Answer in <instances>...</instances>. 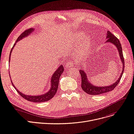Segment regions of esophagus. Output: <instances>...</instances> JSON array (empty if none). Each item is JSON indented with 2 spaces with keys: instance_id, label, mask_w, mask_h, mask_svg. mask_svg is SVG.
I'll use <instances>...</instances> for the list:
<instances>
[{
  "instance_id": "34e87169",
  "label": "esophagus",
  "mask_w": 134,
  "mask_h": 134,
  "mask_svg": "<svg viewBox=\"0 0 134 134\" xmlns=\"http://www.w3.org/2000/svg\"><path fill=\"white\" fill-rule=\"evenodd\" d=\"M73 65V62L71 61H68L66 63L65 67H66V68H71V67H72Z\"/></svg>"
}]
</instances>
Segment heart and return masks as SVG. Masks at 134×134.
Wrapping results in <instances>:
<instances>
[{
  "label": "heart",
  "instance_id": "heart-1",
  "mask_svg": "<svg viewBox=\"0 0 134 134\" xmlns=\"http://www.w3.org/2000/svg\"><path fill=\"white\" fill-rule=\"evenodd\" d=\"M85 36L83 32H79L75 34L74 41L78 44L80 43L75 51V55L78 57H85L89 53L91 46V39L89 36Z\"/></svg>",
  "mask_w": 134,
  "mask_h": 134
}]
</instances>
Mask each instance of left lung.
Wrapping results in <instances>:
<instances>
[{
    "label": "left lung",
    "instance_id": "left-lung-1",
    "mask_svg": "<svg viewBox=\"0 0 134 134\" xmlns=\"http://www.w3.org/2000/svg\"><path fill=\"white\" fill-rule=\"evenodd\" d=\"M106 43H110L114 44L115 47L117 48L118 51L119 52V55L120 58V60L121 61V62L123 63V69L121 71V73L120 75V76L118 78V79L115 81V82L110 85L107 86H95L94 85L91 84L90 81L88 80V77L86 76V74L84 72L83 69H81L79 70V72L81 75V87L84 91H85L87 94L91 95H100L102 94H104L109 91H111L113 90L117 85L118 84L119 82L120 81V80L122 77V75L124 72V59L123 57V51H122V47L121 44L119 42V39L114 36V35L110 33L109 31H107V36H106Z\"/></svg>",
    "mask_w": 134,
    "mask_h": 134
}]
</instances>
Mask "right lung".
Segmentation results:
<instances>
[{
	"instance_id": "add662e5",
	"label": "right lung",
	"mask_w": 134,
	"mask_h": 134,
	"mask_svg": "<svg viewBox=\"0 0 134 134\" xmlns=\"http://www.w3.org/2000/svg\"><path fill=\"white\" fill-rule=\"evenodd\" d=\"M33 31H34L33 28H30V29H28V30L24 31L18 37V38L17 39L16 43V42L19 41V40H21L22 39H23L24 38H25V37H27L28 35H30ZM16 43H15V44L13 46L12 49H11V51H10V56H9V57H10L9 58V62H10V55L11 54V52H12L13 49L15 46ZM63 71H64L63 67L62 65H61L59 68H58L57 70L55 72L54 74L52 75L51 79V87H50V90L47 92L45 93V94H44L43 95H42L30 96V95H26L25 94H23L21 92L19 91L18 90H17L15 88V86L13 84L12 81H11V83H12V84H13V86L14 87L15 89L17 91V92H18L19 94L23 98H24L25 99H26V100H27L29 101L34 102H45V101H48L50 100V99H51V98L55 96V94L57 92V89H58V86H59L60 77L62 73H63Z\"/></svg>"
}]
</instances>
